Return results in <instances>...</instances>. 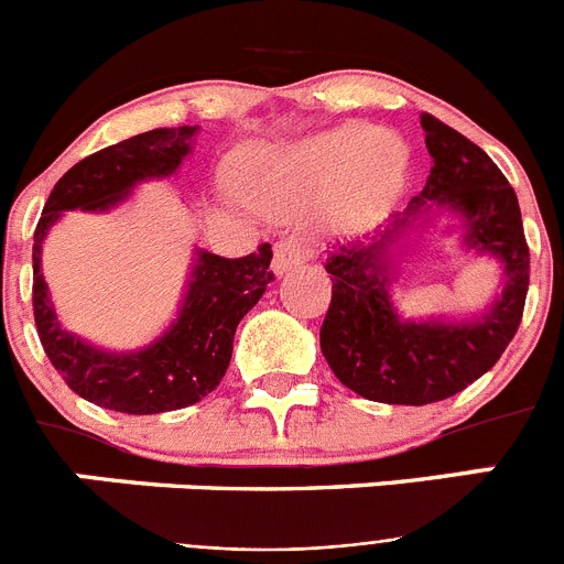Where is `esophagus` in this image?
<instances>
[{
	"label": "esophagus",
	"instance_id": "obj_1",
	"mask_svg": "<svg viewBox=\"0 0 564 564\" xmlns=\"http://www.w3.org/2000/svg\"><path fill=\"white\" fill-rule=\"evenodd\" d=\"M316 253V242L305 234H288L273 246V273L282 276V273L293 271V268L305 265L307 259H313Z\"/></svg>",
	"mask_w": 564,
	"mask_h": 564
}]
</instances>
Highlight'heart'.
<instances>
[{"instance_id":"heart-1","label":"heart","mask_w":564,"mask_h":564,"mask_svg":"<svg viewBox=\"0 0 564 564\" xmlns=\"http://www.w3.org/2000/svg\"><path fill=\"white\" fill-rule=\"evenodd\" d=\"M259 203L273 214H296L333 194V220L361 228L378 220L406 177V149L367 123L318 132L251 166Z\"/></svg>"}]
</instances>
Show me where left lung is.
Returning a JSON list of instances; mask_svg holds the SVG:
<instances>
[{
	"label": "left lung",
	"instance_id": "left-lung-1",
	"mask_svg": "<svg viewBox=\"0 0 564 564\" xmlns=\"http://www.w3.org/2000/svg\"><path fill=\"white\" fill-rule=\"evenodd\" d=\"M432 169L426 186L370 246L338 248L327 257L333 296L318 330L322 352L344 387L381 403L423 406L457 395L500 361L522 322L528 296V253L520 203L506 174L477 143L423 112ZM452 210L467 226V241L507 265L496 307L471 326L401 323L386 291L382 251L417 213Z\"/></svg>",
	"mask_w": 564,
	"mask_h": 564
}]
</instances>
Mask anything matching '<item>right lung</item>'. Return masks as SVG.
<instances>
[{"instance_id":"obj_1","label":"right lung","mask_w":564,"mask_h":564,"mask_svg":"<svg viewBox=\"0 0 564 564\" xmlns=\"http://www.w3.org/2000/svg\"><path fill=\"white\" fill-rule=\"evenodd\" d=\"M194 127L141 132L89 154L53 186L33 234V318L50 364L73 392L104 410L127 415H158L192 406L217 390L231 361L234 333L273 282L271 246L228 259L200 251L188 282L186 302L172 325L147 350L115 356L69 336L50 307L39 271L42 242L62 212H104L121 203L129 188L147 177H169L192 147Z\"/></svg>"}]
</instances>
